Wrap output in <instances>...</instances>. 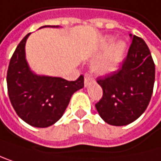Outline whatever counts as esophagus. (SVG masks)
<instances>
[{"mask_svg": "<svg viewBox=\"0 0 161 161\" xmlns=\"http://www.w3.org/2000/svg\"><path fill=\"white\" fill-rule=\"evenodd\" d=\"M92 81H94V79L92 78V76L91 75H89V74H86L85 76H84V84H85V87H88Z\"/></svg>", "mask_w": 161, "mask_h": 161, "instance_id": "34e87169", "label": "esophagus"}]
</instances>
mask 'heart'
Returning a JSON list of instances; mask_svg holds the SVG:
<instances>
[{
    "mask_svg": "<svg viewBox=\"0 0 161 161\" xmlns=\"http://www.w3.org/2000/svg\"><path fill=\"white\" fill-rule=\"evenodd\" d=\"M125 53V44L119 41L115 43L113 47L98 58L92 64V70L100 75H105L115 71L120 65Z\"/></svg>",
    "mask_w": 161,
    "mask_h": 161,
    "instance_id": "b5f03b06",
    "label": "heart"
}]
</instances>
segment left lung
I'll return each mask as SVG.
<instances>
[{"mask_svg": "<svg viewBox=\"0 0 161 161\" xmlns=\"http://www.w3.org/2000/svg\"><path fill=\"white\" fill-rule=\"evenodd\" d=\"M129 36L132 43L122 66L97 79L103 96L96 108L105 123L116 126L131 124L145 112L154 84V64L146 42Z\"/></svg>", "mask_w": 161, "mask_h": 161, "instance_id": "left-lung-1", "label": "left lung"}]
</instances>
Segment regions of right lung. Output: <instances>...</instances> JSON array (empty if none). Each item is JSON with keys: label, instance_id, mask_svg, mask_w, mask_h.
<instances>
[{"label": "right lung", "instance_id": "add662e5", "mask_svg": "<svg viewBox=\"0 0 161 161\" xmlns=\"http://www.w3.org/2000/svg\"><path fill=\"white\" fill-rule=\"evenodd\" d=\"M30 35L21 40L10 59L7 75L8 97L15 112L25 123L35 127H48L62 118L72 95L84 87V77L67 81L35 73L26 59L25 46Z\"/></svg>", "mask_w": 161, "mask_h": 161}]
</instances>
